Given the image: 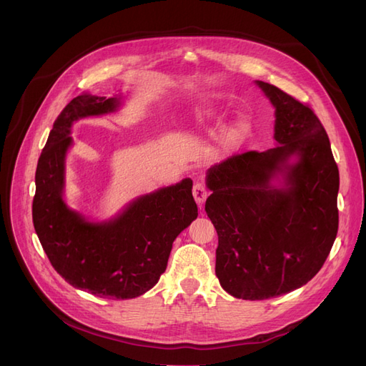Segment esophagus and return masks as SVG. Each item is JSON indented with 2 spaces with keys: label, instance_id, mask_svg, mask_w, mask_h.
I'll list each match as a JSON object with an SVG mask.
<instances>
[{
  "label": "esophagus",
  "instance_id": "34e87169",
  "mask_svg": "<svg viewBox=\"0 0 366 366\" xmlns=\"http://www.w3.org/2000/svg\"><path fill=\"white\" fill-rule=\"evenodd\" d=\"M207 194H209V189H207V187H206L204 182L199 181V182L194 184V187H193V196H194V199H196V202H197V204H199L200 207H202V204L204 203Z\"/></svg>",
  "mask_w": 366,
  "mask_h": 366
}]
</instances>
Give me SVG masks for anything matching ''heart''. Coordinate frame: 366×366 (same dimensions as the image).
I'll use <instances>...</instances> for the list:
<instances>
[{
  "mask_svg": "<svg viewBox=\"0 0 366 366\" xmlns=\"http://www.w3.org/2000/svg\"><path fill=\"white\" fill-rule=\"evenodd\" d=\"M199 122H200V123H204L206 119H204V117H199Z\"/></svg>",
  "mask_w": 366,
  "mask_h": 366,
  "instance_id": "obj_1",
  "label": "heart"
}]
</instances>
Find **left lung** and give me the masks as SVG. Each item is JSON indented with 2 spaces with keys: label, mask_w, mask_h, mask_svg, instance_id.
Returning <instances> with one entry per match:
<instances>
[{
  "label": "left lung",
  "mask_w": 366,
  "mask_h": 366,
  "mask_svg": "<svg viewBox=\"0 0 366 366\" xmlns=\"http://www.w3.org/2000/svg\"><path fill=\"white\" fill-rule=\"evenodd\" d=\"M257 84L276 108L279 145L214 164L204 204L218 233L217 277L229 295L251 301L295 291L317 274L337 237L340 188L313 109L273 84Z\"/></svg>",
  "instance_id": "obj_1"
}]
</instances>
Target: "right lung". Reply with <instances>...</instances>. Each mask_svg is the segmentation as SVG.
I'll return each mask as SVG.
<instances>
[{"instance_id":"right-lung-1","label":"right lung","mask_w":366,"mask_h":366,"mask_svg":"<svg viewBox=\"0 0 366 366\" xmlns=\"http://www.w3.org/2000/svg\"><path fill=\"white\" fill-rule=\"evenodd\" d=\"M120 98L81 93L57 115L35 172L32 221L54 270L101 298H137L167 267L172 243L197 218L193 181L160 188L105 222H90L64 200L65 157L74 122L117 111Z\"/></svg>"}]
</instances>
